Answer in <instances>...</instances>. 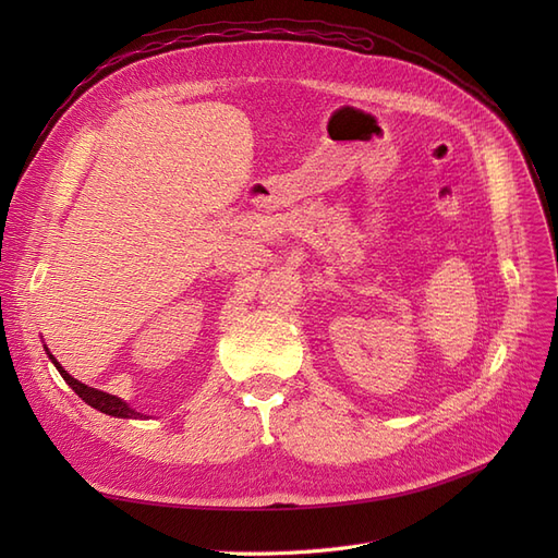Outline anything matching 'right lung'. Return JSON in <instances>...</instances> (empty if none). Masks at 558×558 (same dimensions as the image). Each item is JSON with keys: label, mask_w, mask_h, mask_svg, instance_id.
Returning a JSON list of instances; mask_svg holds the SVG:
<instances>
[{"label": "right lung", "mask_w": 558, "mask_h": 558, "mask_svg": "<svg viewBox=\"0 0 558 558\" xmlns=\"http://www.w3.org/2000/svg\"><path fill=\"white\" fill-rule=\"evenodd\" d=\"M46 351H48V349H46ZM48 359L53 361V365L58 367V373L62 375V379L74 388V393H76L83 402H88L90 408H95V410H99V412H105V414H109V416H118V418H142V416H144V414H140V412H134V410L130 408V404L123 402L121 398H116V396L105 393V391H97V388H90V386H86V384H81L78 379H74L53 356H50V353H48Z\"/></svg>", "instance_id": "1"}]
</instances>
